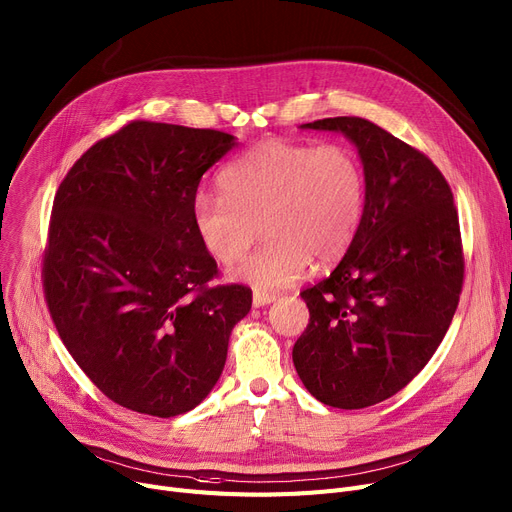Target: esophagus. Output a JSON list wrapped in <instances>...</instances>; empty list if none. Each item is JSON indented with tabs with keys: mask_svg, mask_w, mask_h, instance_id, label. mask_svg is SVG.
I'll list each match as a JSON object with an SVG mask.
<instances>
[{
	"mask_svg": "<svg viewBox=\"0 0 512 512\" xmlns=\"http://www.w3.org/2000/svg\"><path fill=\"white\" fill-rule=\"evenodd\" d=\"M277 299V295L275 293H264V291H254V295H252V304H254V308H262V306H268V304H273Z\"/></svg>",
	"mask_w": 512,
	"mask_h": 512,
	"instance_id": "obj_1",
	"label": "esophagus"
}]
</instances>
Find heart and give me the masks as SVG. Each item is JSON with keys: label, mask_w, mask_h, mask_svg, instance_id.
<instances>
[{"label": "heart", "mask_w": 512, "mask_h": 512, "mask_svg": "<svg viewBox=\"0 0 512 512\" xmlns=\"http://www.w3.org/2000/svg\"><path fill=\"white\" fill-rule=\"evenodd\" d=\"M221 194L198 192L192 221L215 260L242 258L262 229L266 242L231 270L262 291L293 285L314 262L341 260L366 215V171L345 144L268 138L219 175Z\"/></svg>", "instance_id": "b5f03b06"}]
</instances>
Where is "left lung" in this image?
I'll return each instance as SVG.
<instances>
[{"instance_id": "1", "label": "left lung", "mask_w": 512, "mask_h": 512, "mask_svg": "<svg viewBox=\"0 0 512 512\" xmlns=\"http://www.w3.org/2000/svg\"><path fill=\"white\" fill-rule=\"evenodd\" d=\"M302 130L343 134L366 171V215L337 268L302 291L310 324L293 345L308 393L364 409L407 386L442 343L463 287L459 217L444 175L362 117Z\"/></svg>"}]
</instances>
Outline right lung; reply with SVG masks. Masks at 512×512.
I'll return each mask as SVG.
<instances>
[{
    "label": "right lung",
    "instance_id": "1",
    "mask_svg": "<svg viewBox=\"0 0 512 512\" xmlns=\"http://www.w3.org/2000/svg\"><path fill=\"white\" fill-rule=\"evenodd\" d=\"M233 146L217 130L132 122L90 146L55 194L47 306L74 362L126 409L200 405L252 308L248 287L206 285L217 262L192 221L202 175Z\"/></svg>",
    "mask_w": 512,
    "mask_h": 512
}]
</instances>
